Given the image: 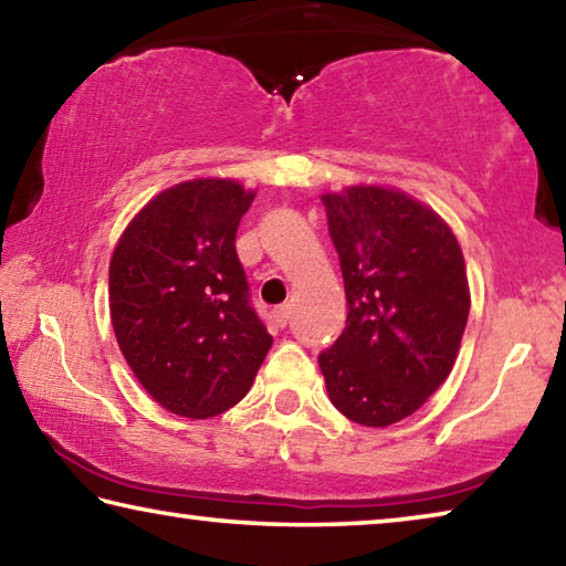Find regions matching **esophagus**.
Wrapping results in <instances>:
<instances>
[{
	"label": "esophagus",
	"instance_id": "esophagus-1",
	"mask_svg": "<svg viewBox=\"0 0 566 566\" xmlns=\"http://www.w3.org/2000/svg\"><path fill=\"white\" fill-rule=\"evenodd\" d=\"M274 319H276V324H280V327H286V322L292 319V304L276 306V310H274Z\"/></svg>",
	"mask_w": 566,
	"mask_h": 566
}]
</instances>
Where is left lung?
Instances as JSON below:
<instances>
[{
    "mask_svg": "<svg viewBox=\"0 0 566 566\" xmlns=\"http://www.w3.org/2000/svg\"><path fill=\"white\" fill-rule=\"evenodd\" d=\"M337 247L347 327L319 367L332 405L364 427H389L424 405L454 367L469 317L462 249L447 222L405 191L322 195Z\"/></svg>",
    "mask_w": 566,
    "mask_h": 566,
    "instance_id": "1",
    "label": "left lung"
}]
</instances>
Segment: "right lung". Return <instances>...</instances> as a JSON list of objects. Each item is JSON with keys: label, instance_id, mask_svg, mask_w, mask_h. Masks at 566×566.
<instances>
[{"label": "right lung", "instance_id": "1", "mask_svg": "<svg viewBox=\"0 0 566 566\" xmlns=\"http://www.w3.org/2000/svg\"><path fill=\"white\" fill-rule=\"evenodd\" d=\"M252 199L232 179L181 181L114 247V334L134 377L171 415L207 419L234 407L272 347L234 247Z\"/></svg>", "mask_w": 566, "mask_h": 566}]
</instances>
